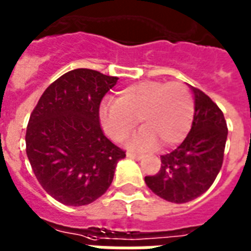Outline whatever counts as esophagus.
<instances>
[{
	"instance_id": "obj_1",
	"label": "esophagus",
	"mask_w": 251,
	"mask_h": 251,
	"mask_svg": "<svg viewBox=\"0 0 251 251\" xmlns=\"http://www.w3.org/2000/svg\"><path fill=\"white\" fill-rule=\"evenodd\" d=\"M126 155H127V158H131V159H135V160H141L143 158L142 155H138V154H133V152H127Z\"/></svg>"
}]
</instances>
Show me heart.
<instances>
[{
    "label": "heart",
    "instance_id": "heart-1",
    "mask_svg": "<svg viewBox=\"0 0 251 251\" xmlns=\"http://www.w3.org/2000/svg\"><path fill=\"white\" fill-rule=\"evenodd\" d=\"M195 113L194 96L179 81H139L118 93L117 101L102 104L100 121L109 137L122 142L139 124L143 129L129 146L145 150L170 147L180 142L189 130Z\"/></svg>",
    "mask_w": 251,
    "mask_h": 251
}]
</instances>
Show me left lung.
I'll use <instances>...</instances> for the list:
<instances>
[{
  "instance_id": "8db88e82",
  "label": "left lung",
  "mask_w": 251,
  "mask_h": 251,
  "mask_svg": "<svg viewBox=\"0 0 251 251\" xmlns=\"http://www.w3.org/2000/svg\"><path fill=\"white\" fill-rule=\"evenodd\" d=\"M195 114L188 135L175 150L160 156L159 172L146 176L147 187L167 201L183 204L208 191L219 175L227 137L221 109L198 88Z\"/></svg>"
}]
</instances>
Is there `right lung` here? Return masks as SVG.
<instances>
[{"mask_svg":"<svg viewBox=\"0 0 251 251\" xmlns=\"http://www.w3.org/2000/svg\"><path fill=\"white\" fill-rule=\"evenodd\" d=\"M118 77L77 68L50 85L26 130V154L36 179L64 205L91 204L110 187L125 151L105 137L100 104Z\"/></svg>","mask_w":251,"mask_h":251,"instance_id":"obj_1","label":"right lung"}]
</instances>
